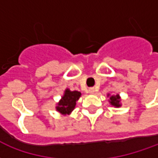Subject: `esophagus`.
<instances>
[{
    "instance_id": "obj_1",
    "label": "esophagus",
    "mask_w": 158,
    "mask_h": 158,
    "mask_svg": "<svg viewBox=\"0 0 158 158\" xmlns=\"http://www.w3.org/2000/svg\"><path fill=\"white\" fill-rule=\"evenodd\" d=\"M88 92H89V93H91V94H93L94 92H95V89H94V88H89Z\"/></svg>"
}]
</instances>
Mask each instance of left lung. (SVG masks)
<instances>
[{"label": "left lung", "mask_w": 158, "mask_h": 158, "mask_svg": "<svg viewBox=\"0 0 158 158\" xmlns=\"http://www.w3.org/2000/svg\"><path fill=\"white\" fill-rule=\"evenodd\" d=\"M109 96V94H108V97ZM109 103L110 104L113 106H114L116 108H118V107H120L121 106V103H120V97L118 94L117 95H112V96H110L109 98Z\"/></svg>", "instance_id": "left-lung-1"}]
</instances>
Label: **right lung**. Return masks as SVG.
Listing matches in <instances>:
<instances>
[{
  "mask_svg": "<svg viewBox=\"0 0 158 158\" xmlns=\"http://www.w3.org/2000/svg\"><path fill=\"white\" fill-rule=\"evenodd\" d=\"M81 95V93L78 91H71L69 89H65L64 95L62 96L60 102L57 103L55 109L63 115L70 114L75 109L77 101L79 99Z\"/></svg>",
  "mask_w": 158,
  "mask_h": 158,
  "instance_id": "add662e5",
  "label": "right lung"
}]
</instances>
